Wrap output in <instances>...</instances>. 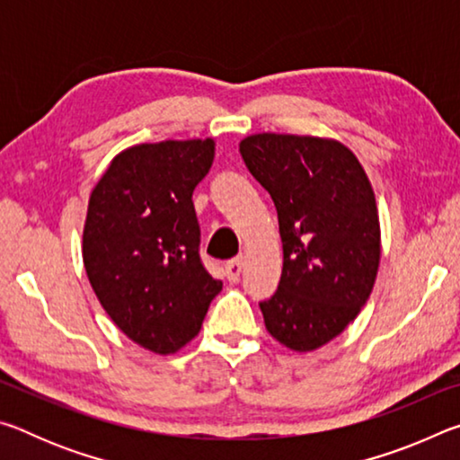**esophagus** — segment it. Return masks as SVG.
I'll return each instance as SVG.
<instances>
[{"mask_svg": "<svg viewBox=\"0 0 460 460\" xmlns=\"http://www.w3.org/2000/svg\"><path fill=\"white\" fill-rule=\"evenodd\" d=\"M243 263H245L243 255H237V258H233L227 263H225V271H227L229 282H237L239 276H241V271H243Z\"/></svg>", "mask_w": 460, "mask_h": 460, "instance_id": "34e87169", "label": "esophagus"}]
</instances>
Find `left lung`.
Here are the masks:
<instances>
[{"label": "left lung", "mask_w": 460, "mask_h": 460, "mask_svg": "<svg viewBox=\"0 0 460 460\" xmlns=\"http://www.w3.org/2000/svg\"><path fill=\"white\" fill-rule=\"evenodd\" d=\"M239 152L274 200L284 249L278 290L260 305L263 323L282 347L316 351L355 321L376 284V192L339 139L263 131L241 139Z\"/></svg>", "instance_id": "1"}]
</instances>
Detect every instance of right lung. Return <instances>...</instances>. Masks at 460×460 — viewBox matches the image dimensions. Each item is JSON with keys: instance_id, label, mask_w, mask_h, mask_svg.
Here are the masks:
<instances>
[{"instance_id": "obj_1", "label": "right lung", "mask_w": 460, "mask_h": 460, "mask_svg": "<svg viewBox=\"0 0 460 460\" xmlns=\"http://www.w3.org/2000/svg\"><path fill=\"white\" fill-rule=\"evenodd\" d=\"M215 139L126 147L93 186L83 263L101 306L128 339L172 355L197 337L223 282L202 268L192 190Z\"/></svg>"}]
</instances>
